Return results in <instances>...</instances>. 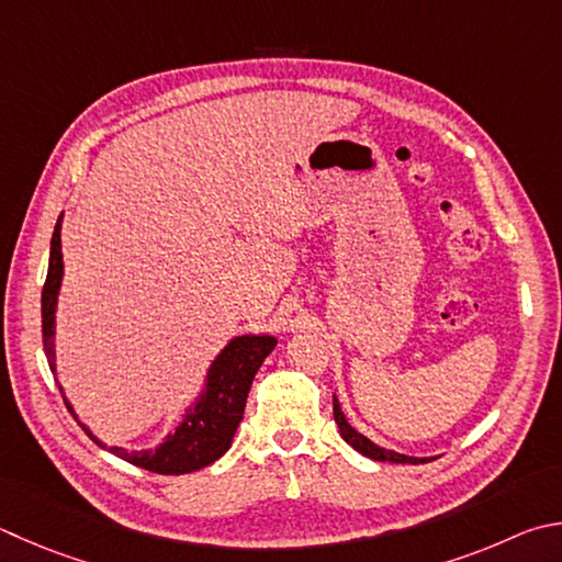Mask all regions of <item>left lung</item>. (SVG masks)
Instances as JSON below:
<instances>
[{"instance_id": "8db88e82", "label": "left lung", "mask_w": 562, "mask_h": 562, "mask_svg": "<svg viewBox=\"0 0 562 562\" xmlns=\"http://www.w3.org/2000/svg\"><path fill=\"white\" fill-rule=\"evenodd\" d=\"M334 420L339 425V432L346 442H349L356 452H361L363 457H371L375 462H395V464H420V462H430L432 457L420 459V457H407V454H397L393 450H385V447H379L375 442H371L369 437H363L361 432H356L353 427L346 423V417L341 413V405L336 401L334 395Z\"/></svg>"}]
</instances>
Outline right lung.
Segmentation results:
<instances>
[{
    "instance_id": "obj_1",
    "label": "right lung",
    "mask_w": 562,
    "mask_h": 562,
    "mask_svg": "<svg viewBox=\"0 0 562 562\" xmlns=\"http://www.w3.org/2000/svg\"><path fill=\"white\" fill-rule=\"evenodd\" d=\"M60 278H64V252H60V218L50 238V258H48V274L41 292V331H44V351L50 371H56V351H54V329H56V300ZM278 346L274 336H236L226 349H223L216 361L211 363L206 387L199 395V401L189 407L183 420L167 440L155 450L145 452H127L122 447H105L93 437L86 425H80L88 432L90 440H95L100 447H105L125 462L147 469L155 474H189L216 462L218 457L228 452L236 435L238 425L246 411V401L255 373L268 359V353ZM66 401V397H64ZM68 411L74 407L66 401ZM76 417V413H74ZM78 420V417H76Z\"/></svg>"
}]
</instances>
